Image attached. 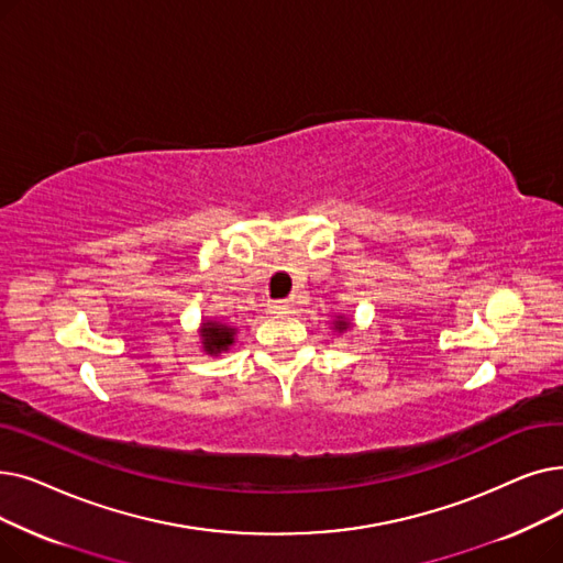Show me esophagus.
Listing matches in <instances>:
<instances>
[{
    "instance_id": "esophagus-1",
    "label": "esophagus",
    "mask_w": 563,
    "mask_h": 563,
    "mask_svg": "<svg viewBox=\"0 0 563 563\" xmlns=\"http://www.w3.org/2000/svg\"><path fill=\"white\" fill-rule=\"evenodd\" d=\"M288 307H290L288 300H271V302H267V309H271L273 313H284Z\"/></svg>"
}]
</instances>
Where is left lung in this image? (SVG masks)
<instances>
[{"label": "left lung", "mask_w": 563, "mask_h": 563, "mask_svg": "<svg viewBox=\"0 0 563 563\" xmlns=\"http://www.w3.org/2000/svg\"><path fill=\"white\" fill-rule=\"evenodd\" d=\"M330 328H332V332H336V334H343V332H347L353 328V320H351V316H345V313H336L332 320H330Z\"/></svg>", "instance_id": "left-lung-1"}]
</instances>
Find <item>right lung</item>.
<instances>
[{
    "label": "right lung",
    "mask_w": 563,
    "mask_h": 563,
    "mask_svg": "<svg viewBox=\"0 0 563 563\" xmlns=\"http://www.w3.org/2000/svg\"><path fill=\"white\" fill-rule=\"evenodd\" d=\"M235 334L238 330L233 325L222 323V320H216V318H203V323L199 328L201 351L212 357L229 353L231 345L235 343Z\"/></svg>",
    "instance_id": "add662e5"
}]
</instances>
